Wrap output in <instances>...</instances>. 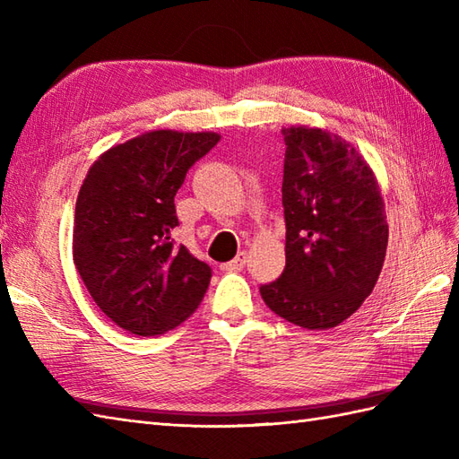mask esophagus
Masks as SVG:
<instances>
[{
	"label": "esophagus",
	"instance_id": "esophagus-1",
	"mask_svg": "<svg viewBox=\"0 0 459 459\" xmlns=\"http://www.w3.org/2000/svg\"><path fill=\"white\" fill-rule=\"evenodd\" d=\"M244 265H246V252H238V255L234 257L232 262L222 265V269H225V272H240V269H244Z\"/></svg>",
	"mask_w": 459,
	"mask_h": 459
}]
</instances>
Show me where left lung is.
Masks as SVG:
<instances>
[{
  "label": "left lung",
  "mask_w": 459,
  "mask_h": 459,
  "mask_svg": "<svg viewBox=\"0 0 459 459\" xmlns=\"http://www.w3.org/2000/svg\"><path fill=\"white\" fill-rule=\"evenodd\" d=\"M281 134L287 264L260 292L287 322L330 330L357 312L378 281L387 246L384 199L345 139L302 126Z\"/></svg>",
  "instance_id": "obj_1"
}]
</instances>
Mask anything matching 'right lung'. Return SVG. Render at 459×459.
Listing matches in <instances>:
<instances>
[{
    "label": "right lung",
    "mask_w": 459,
    "mask_h": 459,
    "mask_svg": "<svg viewBox=\"0 0 459 459\" xmlns=\"http://www.w3.org/2000/svg\"><path fill=\"white\" fill-rule=\"evenodd\" d=\"M217 134L159 129L92 164L75 205L74 260L97 307L122 330L157 337L202 302L211 267L170 237L174 195Z\"/></svg>",
    "instance_id": "1"
}]
</instances>
